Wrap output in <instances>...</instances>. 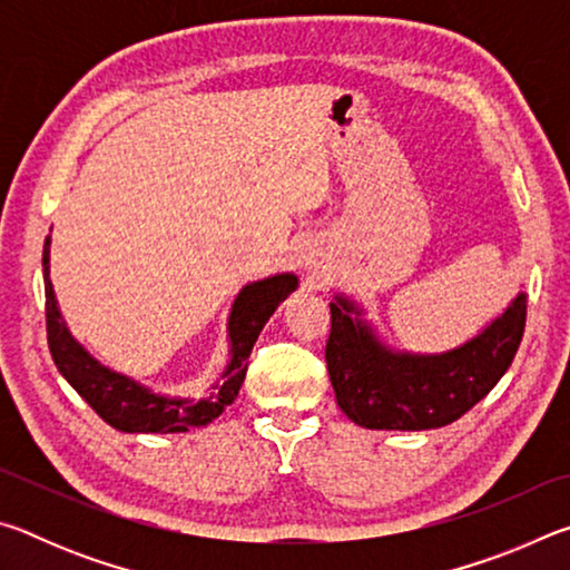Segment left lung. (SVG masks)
Here are the masks:
<instances>
[{"label": "left lung", "mask_w": 570, "mask_h": 570, "mask_svg": "<svg viewBox=\"0 0 570 570\" xmlns=\"http://www.w3.org/2000/svg\"><path fill=\"white\" fill-rule=\"evenodd\" d=\"M528 294L520 288L495 320L448 352L394 350L366 308L334 294L326 366L336 404L366 430H438L462 417L508 372L525 330Z\"/></svg>", "instance_id": "1"}]
</instances>
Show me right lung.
<instances>
[{
	"instance_id": "right-lung-1",
	"label": "right lung",
	"mask_w": 570,
	"mask_h": 570,
	"mask_svg": "<svg viewBox=\"0 0 570 570\" xmlns=\"http://www.w3.org/2000/svg\"><path fill=\"white\" fill-rule=\"evenodd\" d=\"M50 246L52 236H47L42 250V276L47 298V342H50L52 360L62 377L72 384V390L110 428L120 432H146V435L150 432H160V435L188 432L193 428H206L218 414H224L228 404H234L238 397L248 370V356L258 334L272 320L278 304L298 288V276L292 272L258 278V282H248L240 288L228 312V360L224 372L200 400L180 397V394L156 392L128 377V374L110 370L75 340L55 296L50 278Z\"/></svg>"
}]
</instances>
